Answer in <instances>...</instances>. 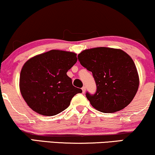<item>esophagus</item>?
<instances>
[{
	"label": "esophagus",
	"mask_w": 155,
	"mask_h": 155,
	"mask_svg": "<svg viewBox=\"0 0 155 155\" xmlns=\"http://www.w3.org/2000/svg\"><path fill=\"white\" fill-rule=\"evenodd\" d=\"M81 89H82V91H83V93H85V91H86V87H83L81 88Z\"/></svg>",
	"instance_id": "1"
}]
</instances>
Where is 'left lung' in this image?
I'll return each mask as SVG.
<instances>
[{"label": "left lung", "instance_id": "left-lung-1", "mask_svg": "<svg viewBox=\"0 0 155 155\" xmlns=\"http://www.w3.org/2000/svg\"><path fill=\"white\" fill-rule=\"evenodd\" d=\"M80 64L94 78L97 91L86 97L94 108L104 113L129 105L138 90L139 75L132 58L121 49L98 47L78 55Z\"/></svg>", "mask_w": 155, "mask_h": 155}]
</instances>
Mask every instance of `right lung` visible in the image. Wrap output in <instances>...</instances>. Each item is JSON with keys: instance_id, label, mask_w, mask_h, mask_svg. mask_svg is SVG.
Masks as SVG:
<instances>
[{"instance_id": "obj_1", "label": "right lung", "mask_w": 155, "mask_h": 155, "mask_svg": "<svg viewBox=\"0 0 155 155\" xmlns=\"http://www.w3.org/2000/svg\"><path fill=\"white\" fill-rule=\"evenodd\" d=\"M76 61L75 53L51 50L25 62L19 87L32 110L44 116H54L67 108L76 94L81 93L66 74Z\"/></svg>"}]
</instances>
